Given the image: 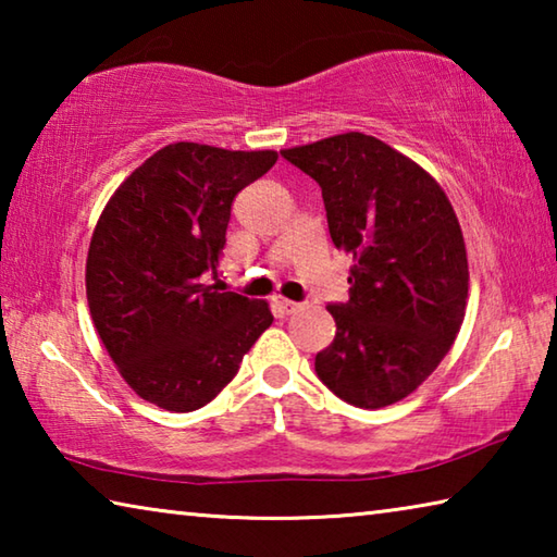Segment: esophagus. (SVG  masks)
<instances>
[{
  "mask_svg": "<svg viewBox=\"0 0 557 557\" xmlns=\"http://www.w3.org/2000/svg\"><path fill=\"white\" fill-rule=\"evenodd\" d=\"M272 307L277 309L280 314H297L299 309H301V305H297V301H292V299H285V297H275L272 299Z\"/></svg>",
  "mask_w": 557,
  "mask_h": 557,
  "instance_id": "34e87169",
  "label": "esophagus"
}]
</instances>
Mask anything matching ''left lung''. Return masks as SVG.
I'll list each match as a JSON object with an SVG mask.
<instances>
[{
  "label": "left lung",
  "instance_id": "1",
  "mask_svg": "<svg viewBox=\"0 0 557 557\" xmlns=\"http://www.w3.org/2000/svg\"><path fill=\"white\" fill-rule=\"evenodd\" d=\"M322 186L338 250L354 256L332 346L314 358L329 391L356 408L403 400L437 369L465 322V235L425 169L363 132L282 149Z\"/></svg>",
  "mask_w": 557,
  "mask_h": 557
}]
</instances>
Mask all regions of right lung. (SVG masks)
Here are the masks:
<instances>
[{"mask_svg": "<svg viewBox=\"0 0 557 557\" xmlns=\"http://www.w3.org/2000/svg\"><path fill=\"white\" fill-rule=\"evenodd\" d=\"M277 152L176 143L137 166L102 209L86 260L96 332L139 398L172 412L211 403L272 324L265 299L219 292L233 199Z\"/></svg>", "mask_w": 557, "mask_h": 557, "instance_id": "add662e5", "label": "right lung"}]
</instances>
